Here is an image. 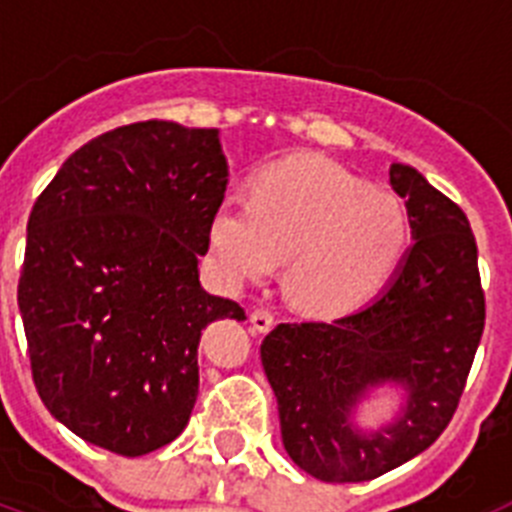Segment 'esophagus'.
<instances>
[{"instance_id": "obj_1", "label": "esophagus", "mask_w": 512, "mask_h": 512, "mask_svg": "<svg viewBox=\"0 0 512 512\" xmlns=\"http://www.w3.org/2000/svg\"><path fill=\"white\" fill-rule=\"evenodd\" d=\"M251 325L256 333H266V330L274 325V315H271V310H266V307H256V310L251 312Z\"/></svg>"}]
</instances>
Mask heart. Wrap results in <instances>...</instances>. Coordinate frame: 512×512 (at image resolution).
<instances>
[{
	"label": "heart",
	"mask_w": 512,
	"mask_h": 512,
	"mask_svg": "<svg viewBox=\"0 0 512 512\" xmlns=\"http://www.w3.org/2000/svg\"><path fill=\"white\" fill-rule=\"evenodd\" d=\"M410 238L397 194L320 156L266 166L251 200L225 197L207 225V251L225 284L261 282L289 259V297L315 315L372 300L400 269Z\"/></svg>",
	"instance_id": "b5f03b06"
}]
</instances>
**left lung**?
<instances>
[{"label":"left lung","mask_w":512,"mask_h":512,"mask_svg":"<svg viewBox=\"0 0 512 512\" xmlns=\"http://www.w3.org/2000/svg\"><path fill=\"white\" fill-rule=\"evenodd\" d=\"M390 182L408 200L415 243L384 292L330 323L277 325L261 343L284 449L323 482H366L428 449L459 408L485 330L464 210L413 166L392 164ZM382 381L405 383L409 405L387 429L359 434L350 410Z\"/></svg>","instance_id":"1"}]
</instances>
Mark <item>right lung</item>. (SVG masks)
I'll list each match as a JSON object with an SVG mask.
<instances>
[{
	"mask_svg": "<svg viewBox=\"0 0 512 512\" xmlns=\"http://www.w3.org/2000/svg\"><path fill=\"white\" fill-rule=\"evenodd\" d=\"M225 187L215 128L146 120L89 140L35 200L17 284L30 369L84 441L143 456L189 423L202 328L246 318L197 269Z\"/></svg>",
	"mask_w": 512,
	"mask_h": 512,
	"instance_id": "add662e5",
	"label": "right lung"
}]
</instances>
